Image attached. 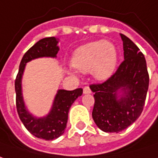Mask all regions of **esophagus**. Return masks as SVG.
<instances>
[{
    "label": "esophagus",
    "mask_w": 158,
    "mask_h": 158,
    "mask_svg": "<svg viewBox=\"0 0 158 158\" xmlns=\"http://www.w3.org/2000/svg\"><path fill=\"white\" fill-rule=\"evenodd\" d=\"M83 93L84 94H89L91 93V89L89 88V86H85L83 89Z\"/></svg>",
    "instance_id": "esophagus-1"
}]
</instances>
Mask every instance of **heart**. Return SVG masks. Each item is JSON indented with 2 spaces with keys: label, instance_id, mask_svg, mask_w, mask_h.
Listing matches in <instances>:
<instances>
[{
  "label": "heart",
  "instance_id": "1",
  "mask_svg": "<svg viewBox=\"0 0 158 158\" xmlns=\"http://www.w3.org/2000/svg\"><path fill=\"white\" fill-rule=\"evenodd\" d=\"M72 64L82 73L91 72L96 79L106 80L113 74L118 64L115 45L106 40H98L80 46L73 54Z\"/></svg>",
  "mask_w": 158,
  "mask_h": 158
}]
</instances>
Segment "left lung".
<instances>
[{
    "label": "left lung",
    "mask_w": 158,
    "mask_h": 158,
    "mask_svg": "<svg viewBox=\"0 0 158 158\" xmlns=\"http://www.w3.org/2000/svg\"><path fill=\"white\" fill-rule=\"evenodd\" d=\"M120 36L124 60L106 82L90 85L95 99L93 118L105 132H119L138 119L149 88L143 54L128 37L122 34Z\"/></svg>",
    "instance_id": "8db88e82"
}]
</instances>
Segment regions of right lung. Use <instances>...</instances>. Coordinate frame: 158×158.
Instances as JSON below:
<instances>
[{"instance_id": "add662e5", "label": "right lung", "mask_w": 158, "mask_h": 158, "mask_svg": "<svg viewBox=\"0 0 158 158\" xmlns=\"http://www.w3.org/2000/svg\"><path fill=\"white\" fill-rule=\"evenodd\" d=\"M59 40L55 37H48L40 40L24 54L20 61L19 72L16 76L15 87L16 93V108L18 115L27 130L34 137L45 140L56 139L65 131L68 119V112L73 102L82 95L83 89L78 88L73 91L58 90L52 108L47 116L37 118L31 114L26 107L21 80L27 62L43 57L56 58L60 50Z\"/></svg>"}]
</instances>
